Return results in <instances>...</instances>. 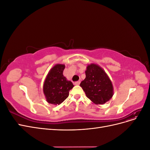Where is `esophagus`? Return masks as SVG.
I'll list each match as a JSON object with an SVG mask.
<instances>
[{"instance_id": "34e87169", "label": "esophagus", "mask_w": 150, "mask_h": 150, "mask_svg": "<svg viewBox=\"0 0 150 150\" xmlns=\"http://www.w3.org/2000/svg\"><path fill=\"white\" fill-rule=\"evenodd\" d=\"M80 81H76V82H75L74 83V84L75 85H79V84H80Z\"/></svg>"}]
</instances>
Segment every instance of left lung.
Wrapping results in <instances>:
<instances>
[{
	"mask_svg": "<svg viewBox=\"0 0 150 150\" xmlns=\"http://www.w3.org/2000/svg\"><path fill=\"white\" fill-rule=\"evenodd\" d=\"M86 78L81 83L86 96L96 104H103L108 101L113 95V87L106 72L99 66L88 65Z\"/></svg>",
	"mask_w": 150,
	"mask_h": 150,
	"instance_id": "1",
	"label": "left lung"
}]
</instances>
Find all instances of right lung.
I'll list each match as a JSON object with an SVG mask.
<instances>
[{
  "instance_id": "right-lung-1",
  "label": "right lung",
  "mask_w": 150,
  "mask_h": 150,
  "mask_svg": "<svg viewBox=\"0 0 150 150\" xmlns=\"http://www.w3.org/2000/svg\"><path fill=\"white\" fill-rule=\"evenodd\" d=\"M65 66L56 64L48 73L44 81L43 91L50 104H60L69 96V91L74 87L71 81L63 75Z\"/></svg>"
}]
</instances>
